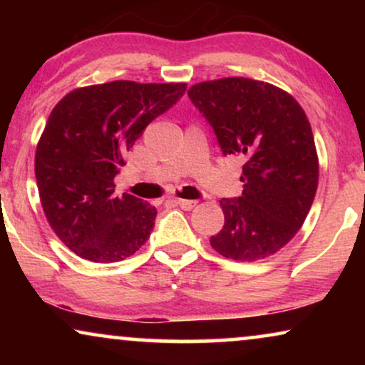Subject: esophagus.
Returning a JSON list of instances; mask_svg holds the SVG:
<instances>
[{"label": "esophagus", "mask_w": 365, "mask_h": 365, "mask_svg": "<svg viewBox=\"0 0 365 365\" xmlns=\"http://www.w3.org/2000/svg\"><path fill=\"white\" fill-rule=\"evenodd\" d=\"M176 204L179 207H182L184 211H191V209L196 206V201H189V199H176Z\"/></svg>", "instance_id": "1"}]
</instances>
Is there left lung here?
I'll return each instance as SVG.
<instances>
[{"label": "left lung", "mask_w": 365, "mask_h": 365, "mask_svg": "<svg viewBox=\"0 0 365 365\" xmlns=\"http://www.w3.org/2000/svg\"><path fill=\"white\" fill-rule=\"evenodd\" d=\"M224 156L244 159L242 194L221 199L224 226L211 246L234 261L272 256L296 236L312 206L319 161L311 124L291 94L247 78L189 88Z\"/></svg>", "instance_id": "1"}]
</instances>
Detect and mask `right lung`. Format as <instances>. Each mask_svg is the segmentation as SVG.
Instances as JSON below:
<instances>
[{"mask_svg":"<svg viewBox=\"0 0 365 365\" xmlns=\"http://www.w3.org/2000/svg\"><path fill=\"white\" fill-rule=\"evenodd\" d=\"M184 93V83L113 81L74 89L54 106L34 173L49 226L79 257L123 261L151 236L156 207L114 196V178L148 124Z\"/></svg>","mask_w":365,"mask_h":365,"instance_id":"right-lung-1","label":"right lung"}]
</instances>
